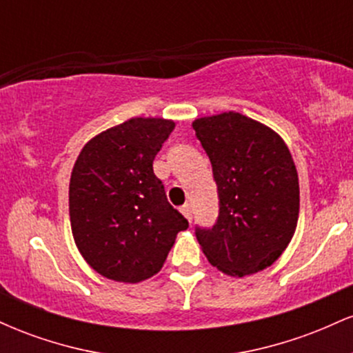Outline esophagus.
Returning <instances> with one entry per match:
<instances>
[{
	"label": "esophagus",
	"mask_w": 353,
	"mask_h": 353,
	"mask_svg": "<svg viewBox=\"0 0 353 353\" xmlns=\"http://www.w3.org/2000/svg\"><path fill=\"white\" fill-rule=\"evenodd\" d=\"M181 212H182V216H184L185 219H188V221L190 222V219H192V210H190V205L189 204H184L181 208Z\"/></svg>",
	"instance_id": "1"
}]
</instances>
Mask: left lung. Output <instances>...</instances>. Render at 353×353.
I'll return each instance as SVG.
<instances>
[{
	"instance_id": "obj_1",
	"label": "left lung",
	"mask_w": 353,
	"mask_h": 353,
	"mask_svg": "<svg viewBox=\"0 0 353 353\" xmlns=\"http://www.w3.org/2000/svg\"><path fill=\"white\" fill-rule=\"evenodd\" d=\"M212 164L219 217L196 237L208 261L230 277L272 265L299 221V176L287 144L269 125L229 111L192 123Z\"/></svg>"
}]
</instances>
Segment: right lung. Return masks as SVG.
<instances>
[{"mask_svg":"<svg viewBox=\"0 0 353 353\" xmlns=\"http://www.w3.org/2000/svg\"><path fill=\"white\" fill-rule=\"evenodd\" d=\"M174 125L131 117L81 149L70 181L71 230L84 261L103 277L125 283L152 277L189 228L152 171Z\"/></svg>","mask_w":353,"mask_h":353,"instance_id":"obj_1","label":"right lung"}]
</instances>
